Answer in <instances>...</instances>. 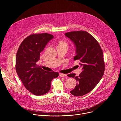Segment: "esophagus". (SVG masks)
I'll list each match as a JSON object with an SVG mask.
<instances>
[{"instance_id": "34e87169", "label": "esophagus", "mask_w": 121, "mask_h": 121, "mask_svg": "<svg viewBox=\"0 0 121 121\" xmlns=\"http://www.w3.org/2000/svg\"><path fill=\"white\" fill-rule=\"evenodd\" d=\"M59 76L60 77H65L66 76V74H62V73H60Z\"/></svg>"}]
</instances>
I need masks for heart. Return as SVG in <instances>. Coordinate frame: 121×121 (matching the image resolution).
I'll list each match as a JSON object with an SVG mask.
<instances>
[{"mask_svg":"<svg viewBox=\"0 0 121 121\" xmlns=\"http://www.w3.org/2000/svg\"><path fill=\"white\" fill-rule=\"evenodd\" d=\"M62 45L67 46V43H66V42L63 41H59L58 43V46H62Z\"/></svg>","mask_w":121,"mask_h":121,"instance_id":"1","label":"heart"}]
</instances>
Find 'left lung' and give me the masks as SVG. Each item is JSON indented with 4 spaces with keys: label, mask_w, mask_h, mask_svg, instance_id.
<instances>
[{
    "label": "left lung",
    "mask_w": 121,
    "mask_h": 121,
    "mask_svg": "<svg viewBox=\"0 0 121 121\" xmlns=\"http://www.w3.org/2000/svg\"><path fill=\"white\" fill-rule=\"evenodd\" d=\"M65 36L73 42L76 47L74 60H79L82 71L79 76L75 74L67 75L77 82L75 88L70 93L81 96L91 91L99 82L104 74V61L102 49L96 39L86 31L68 32Z\"/></svg>",
    "instance_id": "1"
}]
</instances>
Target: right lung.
Wrapping results in <instances>:
<instances>
[{"mask_svg": "<svg viewBox=\"0 0 121 121\" xmlns=\"http://www.w3.org/2000/svg\"><path fill=\"white\" fill-rule=\"evenodd\" d=\"M54 36L47 33L33 34L21 43L16 57V70L25 88L34 95L47 93L51 89L53 79L57 78L56 72L43 70L36 65L40 53Z\"/></svg>", "mask_w": 121, "mask_h": 121, "instance_id": "add662e5", "label": "right lung"}]
</instances>
